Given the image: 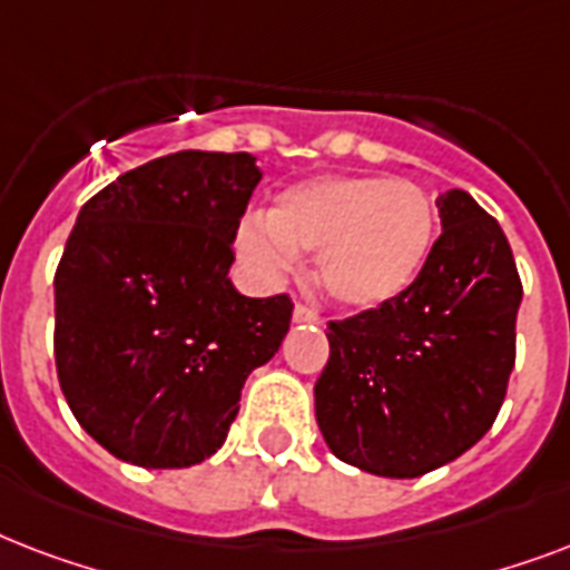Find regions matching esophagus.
<instances>
[{"mask_svg":"<svg viewBox=\"0 0 570 570\" xmlns=\"http://www.w3.org/2000/svg\"><path fill=\"white\" fill-rule=\"evenodd\" d=\"M293 322L295 325H320V313L311 311V307H304V304H295L293 311Z\"/></svg>","mask_w":570,"mask_h":570,"instance_id":"obj_1","label":"esophagus"}]
</instances>
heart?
I'll list each match as a JSON object with an SVG mask.
<instances>
[{
	"label": "heart",
	"mask_w": 570,
	"mask_h": 570,
	"mask_svg": "<svg viewBox=\"0 0 570 570\" xmlns=\"http://www.w3.org/2000/svg\"><path fill=\"white\" fill-rule=\"evenodd\" d=\"M438 213L411 180L325 174L284 189L268 218L239 227V254L263 275H281L295 250L316 254L328 302L366 313L399 302L432 257Z\"/></svg>",
	"instance_id": "heart-1"
}]
</instances>
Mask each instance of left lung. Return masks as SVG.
<instances>
[{
    "mask_svg": "<svg viewBox=\"0 0 570 570\" xmlns=\"http://www.w3.org/2000/svg\"><path fill=\"white\" fill-rule=\"evenodd\" d=\"M443 233L399 302L328 322L316 423L340 461L416 479L468 452L497 420L514 366L523 286L503 227L461 189L438 200Z\"/></svg>",
    "mask_w": 570,
    "mask_h": 570,
    "instance_id": "1",
    "label": "left lung"
}]
</instances>
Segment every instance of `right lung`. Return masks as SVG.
<instances>
[{
  "label": "right lung",
  "instance_id": "obj_1",
  "mask_svg": "<svg viewBox=\"0 0 570 570\" xmlns=\"http://www.w3.org/2000/svg\"><path fill=\"white\" fill-rule=\"evenodd\" d=\"M257 156L180 150L120 174L76 215L56 272L58 384L85 432L138 468L222 450L242 384L275 357L293 302L230 284Z\"/></svg>",
  "mask_w": 570,
  "mask_h": 570
}]
</instances>
